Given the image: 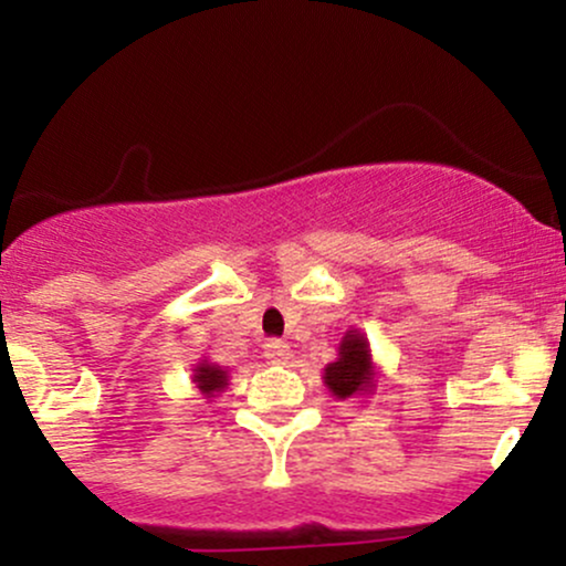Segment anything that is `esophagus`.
Masks as SVG:
<instances>
[{"mask_svg":"<svg viewBox=\"0 0 566 566\" xmlns=\"http://www.w3.org/2000/svg\"><path fill=\"white\" fill-rule=\"evenodd\" d=\"M263 354H265V359H271V361H276V365H282V361H287L290 359V346L284 340H279V337H269V340H265V346H263Z\"/></svg>","mask_w":566,"mask_h":566,"instance_id":"esophagus-1","label":"esophagus"}]
</instances>
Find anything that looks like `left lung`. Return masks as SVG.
<instances>
[{
    "label": "left lung",
    "instance_id": "left-lung-1",
    "mask_svg": "<svg viewBox=\"0 0 566 566\" xmlns=\"http://www.w3.org/2000/svg\"><path fill=\"white\" fill-rule=\"evenodd\" d=\"M369 378H373V361H369L367 340L361 335L348 333L340 343V356L324 369V382L329 386L337 399L369 391Z\"/></svg>",
    "mask_w": 566,
    "mask_h": 566
}]
</instances>
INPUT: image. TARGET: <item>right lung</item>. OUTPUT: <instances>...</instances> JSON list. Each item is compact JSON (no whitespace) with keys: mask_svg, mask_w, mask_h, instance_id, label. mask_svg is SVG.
Wrapping results in <instances>:
<instances>
[{"mask_svg":"<svg viewBox=\"0 0 566 566\" xmlns=\"http://www.w3.org/2000/svg\"><path fill=\"white\" fill-rule=\"evenodd\" d=\"M193 378H197L199 391L207 394V396L220 391V388L226 386V373L220 367H216V365H199L197 375H193Z\"/></svg>","mask_w":566,"mask_h":566,"instance_id":"add662e5","label":"right lung"}]
</instances>
